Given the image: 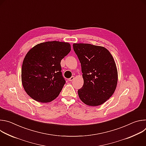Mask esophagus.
I'll list each match as a JSON object with an SVG mask.
<instances>
[{"mask_svg":"<svg viewBox=\"0 0 146 146\" xmlns=\"http://www.w3.org/2000/svg\"><path fill=\"white\" fill-rule=\"evenodd\" d=\"M74 79V76H72L70 78H69V81H73Z\"/></svg>","mask_w":146,"mask_h":146,"instance_id":"esophagus-1","label":"esophagus"}]
</instances>
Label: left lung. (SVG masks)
Instances as JSON below:
<instances>
[{
  "label": "left lung",
  "mask_w": 146,
  "mask_h": 146,
  "mask_svg": "<svg viewBox=\"0 0 146 146\" xmlns=\"http://www.w3.org/2000/svg\"><path fill=\"white\" fill-rule=\"evenodd\" d=\"M73 47L84 79V84L78 90L79 98L88 106L100 105L113 95L117 87L115 61L105 47L84 43H74Z\"/></svg>",
  "instance_id": "1"
}]
</instances>
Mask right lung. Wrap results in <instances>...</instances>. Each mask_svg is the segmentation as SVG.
I'll use <instances>...</instances> for the list:
<instances>
[{
	"label": "right lung",
	"mask_w": 146,
	"mask_h": 146,
	"mask_svg": "<svg viewBox=\"0 0 146 146\" xmlns=\"http://www.w3.org/2000/svg\"><path fill=\"white\" fill-rule=\"evenodd\" d=\"M70 50L69 43L53 41L38 44L29 51L23 63L21 78L31 98L47 103L59 95L66 82L60 61Z\"/></svg>",
	"instance_id": "obj_1"
}]
</instances>
